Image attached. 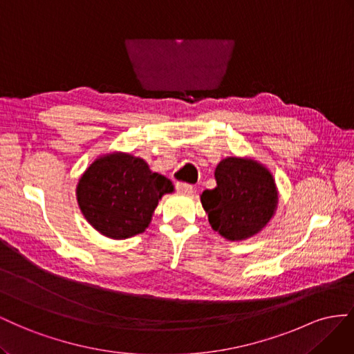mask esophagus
Instances as JSON below:
<instances>
[{
    "mask_svg": "<svg viewBox=\"0 0 354 354\" xmlns=\"http://www.w3.org/2000/svg\"><path fill=\"white\" fill-rule=\"evenodd\" d=\"M176 189L180 194H191L193 193V185L184 184V183H176Z\"/></svg>",
    "mask_w": 354,
    "mask_h": 354,
    "instance_id": "34e87169",
    "label": "esophagus"
}]
</instances>
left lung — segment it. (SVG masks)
<instances>
[{"mask_svg":"<svg viewBox=\"0 0 354 354\" xmlns=\"http://www.w3.org/2000/svg\"><path fill=\"white\" fill-rule=\"evenodd\" d=\"M216 188L200 196L209 224L230 241L259 234L274 216L279 191L271 171L252 157H227L215 169Z\"/></svg>","mask_w":354,"mask_h":354,"instance_id":"obj_1","label":"left lung"}]
</instances>
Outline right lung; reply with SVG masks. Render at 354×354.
I'll use <instances>...</instances> for the list:
<instances>
[{"instance_id":"right-lung-1","label":"right lung","mask_w":354,"mask_h":354,"mask_svg":"<svg viewBox=\"0 0 354 354\" xmlns=\"http://www.w3.org/2000/svg\"><path fill=\"white\" fill-rule=\"evenodd\" d=\"M174 191L171 180L144 158L111 151L84 170L75 196L90 225L105 237L124 240L144 233L161 197Z\"/></svg>"}]
</instances>
